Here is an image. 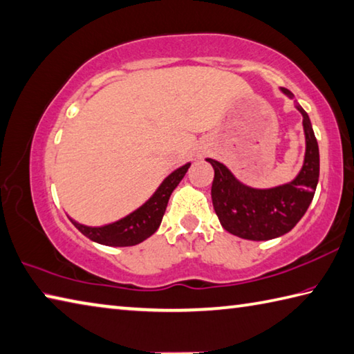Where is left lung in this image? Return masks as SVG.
<instances>
[{
	"label": "left lung",
	"instance_id": "8db88e82",
	"mask_svg": "<svg viewBox=\"0 0 354 354\" xmlns=\"http://www.w3.org/2000/svg\"><path fill=\"white\" fill-rule=\"evenodd\" d=\"M280 91L289 99L294 94L286 88ZM305 133V158L292 181L269 189H255L241 183L220 160L207 158L214 167L212 203L221 226L229 234L244 240L265 241L288 234L310 207L319 183V145L310 115L299 104Z\"/></svg>",
	"mask_w": 354,
	"mask_h": 354
}]
</instances>
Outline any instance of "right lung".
<instances>
[{
	"label": "right lung",
	"mask_w": 354,
	"mask_h": 354,
	"mask_svg": "<svg viewBox=\"0 0 354 354\" xmlns=\"http://www.w3.org/2000/svg\"><path fill=\"white\" fill-rule=\"evenodd\" d=\"M190 167V162L178 167L173 170L169 176H167L159 187L156 189L147 201L138 207L131 214L120 218V220L105 224V226L91 227L85 226V224L77 223L73 218H69L71 223L80 230V232L89 239L104 246H113V248H125V246H134V244L142 243L156 232L160 226L162 216L165 214L167 204H169L170 195L173 190L178 187L181 179L185 176Z\"/></svg>",
	"instance_id": "add662e5"
}]
</instances>
